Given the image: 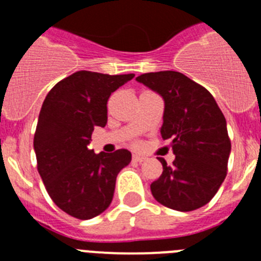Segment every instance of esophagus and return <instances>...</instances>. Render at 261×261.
<instances>
[{"label": "esophagus", "instance_id": "obj_1", "mask_svg": "<svg viewBox=\"0 0 261 261\" xmlns=\"http://www.w3.org/2000/svg\"><path fill=\"white\" fill-rule=\"evenodd\" d=\"M132 159L133 161H135V162H138V163H141V162H144L145 159V156H141V155H137V154H135V155L132 156Z\"/></svg>", "mask_w": 261, "mask_h": 261}]
</instances>
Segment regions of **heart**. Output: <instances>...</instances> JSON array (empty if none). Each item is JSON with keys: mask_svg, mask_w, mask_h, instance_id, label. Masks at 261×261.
<instances>
[{"mask_svg": "<svg viewBox=\"0 0 261 261\" xmlns=\"http://www.w3.org/2000/svg\"><path fill=\"white\" fill-rule=\"evenodd\" d=\"M135 146H136V147H138V146H140V144H138V142H136V144H135Z\"/></svg>", "mask_w": 261, "mask_h": 261, "instance_id": "heart-1", "label": "heart"}]
</instances>
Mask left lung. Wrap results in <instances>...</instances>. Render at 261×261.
Here are the masks:
<instances>
[{"instance_id":"obj_1","label":"left lung","mask_w":261,"mask_h":261,"mask_svg":"<svg viewBox=\"0 0 261 261\" xmlns=\"http://www.w3.org/2000/svg\"><path fill=\"white\" fill-rule=\"evenodd\" d=\"M136 80L165 99L161 135L171 140L175 161L150 186L154 199L170 209L191 212L208 204L227 174L231 142L213 95L179 71L145 73Z\"/></svg>"}]
</instances>
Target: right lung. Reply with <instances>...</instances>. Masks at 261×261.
Segmentation results:
<instances>
[{
  "label": "right lung",
  "mask_w": 261,
  "mask_h": 261,
  "mask_svg": "<svg viewBox=\"0 0 261 261\" xmlns=\"http://www.w3.org/2000/svg\"><path fill=\"white\" fill-rule=\"evenodd\" d=\"M133 77L75 71L57 82L41 106L34 136L38 171L53 202L78 220L110 206L117 174L132 159L125 149L95 154L87 145L94 128L107 124L111 94Z\"/></svg>",
  "instance_id": "obj_1"
}]
</instances>
